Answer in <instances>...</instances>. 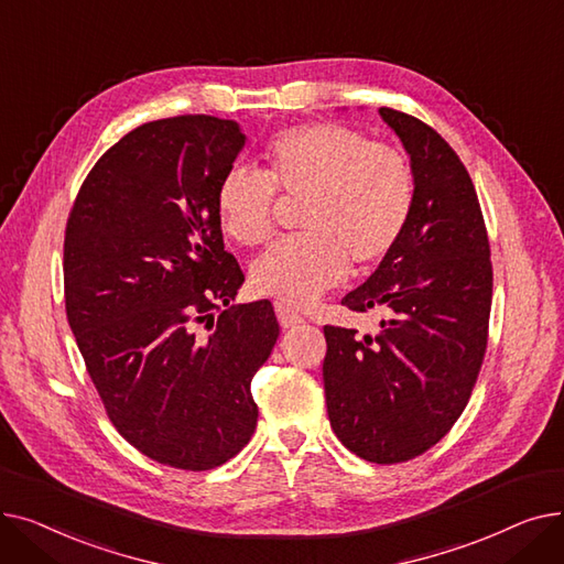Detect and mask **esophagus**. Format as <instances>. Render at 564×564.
Wrapping results in <instances>:
<instances>
[{
  "label": "esophagus",
  "instance_id": "34e87169",
  "mask_svg": "<svg viewBox=\"0 0 564 564\" xmlns=\"http://www.w3.org/2000/svg\"><path fill=\"white\" fill-rule=\"evenodd\" d=\"M274 311H276V317H279V324L283 329H292V327H300V324L304 322V317L297 313V311H292L290 306H285V304H281V302H276L274 304Z\"/></svg>",
  "mask_w": 564,
  "mask_h": 564
}]
</instances>
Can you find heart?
Segmentation results:
<instances>
[{
	"mask_svg": "<svg viewBox=\"0 0 564 564\" xmlns=\"http://www.w3.org/2000/svg\"><path fill=\"white\" fill-rule=\"evenodd\" d=\"M267 171L230 166L217 187V215L230 240L264 242L276 189L306 196L302 235L274 242L251 264V283L281 304L308 306L349 272L387 258L406 230L413 173L404 155L334 123L300 126L264 148Z\"/></svg>",
	"mask_w": 564,
	"mask_h": 564,
	"instance_id": "1",
	"label": "heart"
}]
</instances>
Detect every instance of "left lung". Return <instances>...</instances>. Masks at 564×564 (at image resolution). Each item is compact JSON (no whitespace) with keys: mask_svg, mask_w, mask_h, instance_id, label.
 <instances>
[{"mask_svg":"<svg viewBox=\"0 0 564 564\" xmlns=\"http://www.w3.org/2000/svg\"><path fill=\"white\" fill-rule=\"evenodd\" d=\"M379 116L411 158V217L375 274L345 294L357 313L381 308V332L324 327L322 377L343 446L375 464L423 455L451 432L485 359L491 311L489 240L476 187L436 130L404 111Z\"/></svg>","mask_w":564,"mask_h":564,"instance_id":"obj_1","label":"left lung"}]
</instances>
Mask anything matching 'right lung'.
I'll return each instance as SVG.
<instances>
[{
	"label": "right lung",
	"instance_id": "add662e5",
	"mask_svg": "<svg viewBox=\"0 0 564 564\" xmlns=\"http://www.w3.org/2000/svg\"><path fill=\"white\" fill-rule=\"evenodd\" d=\"M235 121L143 123L88 171L64 240L66 315L113 427L164 466L207 470L253 436L251 379L279 338L272 304L224 251L217 187Z\"/></svg>",
	"mask_w": 564,
	"mask_h": 564
}]
</instances>
